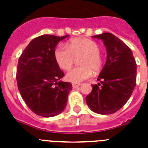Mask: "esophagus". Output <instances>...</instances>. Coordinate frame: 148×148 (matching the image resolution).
I'll list each match as a JSON object with an SVG mask.
<instances>
[{"mask_svg":"<svg viewBox=\"0 0 148 148\" xmlns=\"http://www.w3.org/2000/svg\"><path fill=\"white\" fill-rule=\"evenodd\" d=\"M80 85H81V84L80 83H73L72 84V87H73V88H77V87Z\"/></svg>","mask_w":148,"mask_h":148,"instance_id":"obj_1","label":"esophagus"}]
</instances>
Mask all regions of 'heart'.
<instances>
[{"mask_svg": "<svg viewBox=\"0 0 148 148\" xmlns=\"http://www.w3.org/2000/svg\"><path fill=\"white\" fill-rule=\"evenodd\" d=\"M100 47L97 43L88 38H76L70 41L68 47L60 45L57 47L54 55L60 68L68 71L74 65L76 59L81 58V67L70 71L66 75L67 81L80 83L89 78L92 71H99L103 65V59L100 53Z\"/></svg>", "mask_w": 148, "mask_h": 148, "instance_id": "obj_1", "label": "heart"}]
</instances>
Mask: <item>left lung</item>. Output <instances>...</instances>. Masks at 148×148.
Listing matches in <instances>:
<instances>
[{"label": "left lung", "mask_w": 148, "mask_h": 148, "mask_svg": "<svg viewBox=\"0 0 148 148\" xmlns=\"http://www.w3.org/2000/svg\"><path fill=\"white\" fill-rule=\"evenodd\" d=\"M94 38L103 40L107 60L99 74L100 83L92 85L86 97L90 110L100 114H111L127 103L136 86L137 64L131 48L110 33Z\"/></svg>", "instance_id": "1"}]
</instances>
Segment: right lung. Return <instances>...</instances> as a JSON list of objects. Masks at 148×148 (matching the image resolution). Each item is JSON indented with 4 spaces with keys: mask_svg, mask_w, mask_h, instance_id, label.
<instances>
[{
    "mask_svg": "<svg viewBox=\"0 0 148 148\" xmlns=\"http://www.w3.org/2000/svg\"><path fill=\"white\" fill-rule=\"evenodd\" d=\"M67 36H39L29 43L18 60L17 88L28 108L39 116L54 117L67 105L72 84L60 81L64 74L54 53L57 45Z\"/></svg>",
    "mask_w": 148,
    "mask_h": 148,
    "instance_id": "right-lung-1",
    "label": "right lung"
}]
</instances>
